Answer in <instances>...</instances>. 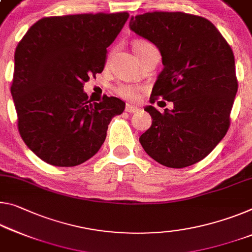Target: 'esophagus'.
<instances>
[{
    "instance_id": "esophagus-1",
    "label": "esophagus",
    "mask_w": 252,
    "mask_h": 252,
    "mask_svg": "<svg viewBox=\"0 0 252 252\" xmlns=\"http://www.w3.org/2000/svg\"><path fill=\"white\" fill-rule=\"evenodd\" d=\"M139 109L137 106H133V105H130V104H126V112H129V113H135Z\"/></svg>"
}]
</instances>
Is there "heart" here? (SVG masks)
Returning <instances> with one entry per match:
<instances>
[{
	"mask_svg": "<svg viewBox=\"0 0 252 252\" xmlns=\"http://www.w3.org/2000/svg\"><path fill=\"white\" fill-rule=\"evenodd\" d=\"M147 45H149V42L148 41H145V40H138V41H135L133 43V49H138V48H142ZM141 91H142V87L139 85L121 84V85H119L117 89H115V93L123 98L135 99L139 95H140Z\"/></svg>",
	"mask_w": 252,
	"mask_h": 252,
	"instance_id": "obj_1",
	"label": "heart"
}]
</instances>
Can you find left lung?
<instances>
[{
    "mask_svg": "<svg viewBox=\"0 0 252 252\" xmlns=\"http://www.w3.org/2000/svg\"><path fill=\"white\" fill-rule=\"evenodd\" d=\"M129 26L162 57L150 103L158 97L174 103L163 113L145 107L153 123L139 141L163 166L194 165L229 130L238 91L232 49L212 22L184 12H148L131 18Z\"/></svg>",
    "mask_w": 252,
    "mask_h": 252,
    "instance_id": "1",
    "label": "left lung"
}]
</instances>
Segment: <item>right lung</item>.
<instances>
[{
    "label": "right lung",
    "instance_id": "right-lung-1",
    "mask_svg": "<svg viewBox=\"0 0 252 252\" xmlns=\"http://www.w3.org/2000/svg\"><path fill=\"white\" fill-rule=\"evenodd\" d=\"M129 13H85L40 19L14 54L11 94L18 129L47 163L73 167L97 153L107 126L126 103L103 96L92 103L84 83L102 73L109 47Z\"/></svg>",
    "mask_w": 252,
    "mask_h": 252
}]
</instances>
